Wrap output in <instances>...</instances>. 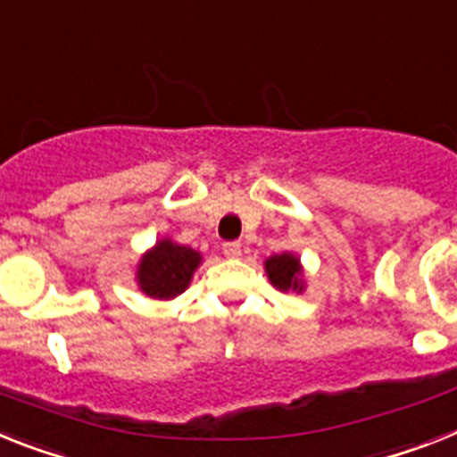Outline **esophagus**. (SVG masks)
<instances>
[{"instance_id":"1","label":"esophagus","mask_w":457,"mask_h":457,"mask_svg":"<svg viewBox=\"0 0 457 457\" xmlns=\"http://www.w3.org/2000/svg\"><path fill=\"white\" fill-rule=\"evenodd\" d=\"M222 253H225L228 258H239L241 244L239 241H228V244H222Z\"/></svg>"}]
</instances>
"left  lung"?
I'll return each instance as SVG.
<instances>
[{"mask_svg": "<svg viewBox=\"0 0 457 457\" xmlns=\"http://www.w3.org/2000/svg\"><path fill=\"white\" fill-rule=\"evenodd\" d=\"M264 271L270 276L271 286L287 293V290H304V281H302V264L297 255L293 253H281V255H271L264 262Z\"/></svg>", "mask_w": 457, "mask_h": 457, "instance_id": "left-lung-1", "label": "left lung"}]
</instances>
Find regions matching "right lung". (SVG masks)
<instances>
[{"instance_id":"1","label":"right lung","mask_w":457,"mask_h":457,"mask_svg":"<svg viewBox=\"0 0 457 457\" xmlns=\"http://www.w3.org/2000/svg\"><path fill=\"white\" fill-rule=\"evenodd\" d=\"M199 262L202 255L190 246L160 239L151 251L144 253L137 267V283L141 293L153 300H174L176 295H181L190 286Z\"/></svg>"}]
</instances>
